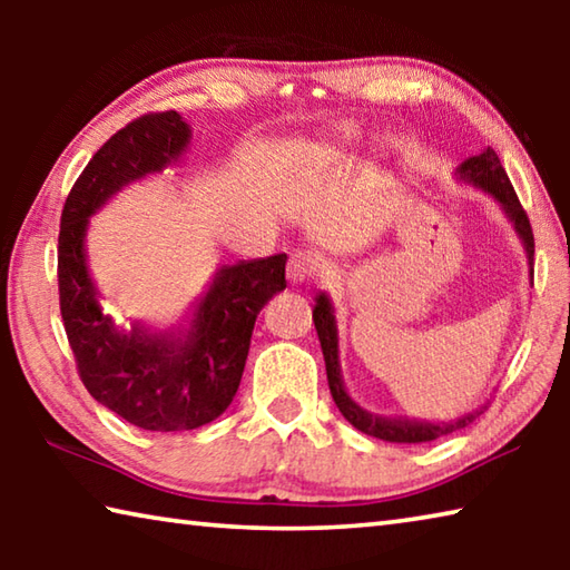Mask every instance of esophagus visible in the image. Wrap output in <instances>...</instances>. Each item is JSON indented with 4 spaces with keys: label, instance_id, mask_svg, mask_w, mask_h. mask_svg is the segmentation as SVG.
<instances>
[{
    "label": "esophagus",
    "instance_id": "34e87169",
    "mask_svg": "<svg viewBox=\"0 0 570 570\" xmlns=\"http://www.w3.org/2000/svg\"><path fill=\"white\" fill-rule=\"evenodd\" d=\"M316 272H320V258L312 250H294L292 256H288V266H286V276L292 278L294 284H304L312 278Z\"/></svg>",
    "mask_w": 570,
    "mask_h": 570
}]
</instances>
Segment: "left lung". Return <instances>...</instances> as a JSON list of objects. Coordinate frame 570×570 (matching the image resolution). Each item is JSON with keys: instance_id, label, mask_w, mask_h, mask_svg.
I'll list each match as a JSON object with an SVG mask.
<instances>
[{"instance_id": "8db88e82", "label": "left lung", "mask_w": 570, "mask_h": 570, "mask_svg": "<svg viewBox=\"0 0 570 570\" xmlns=\"http://www.w3.org/2000/svg\"><path fill=\"white\" fill-rule=\"evenodd\" d=\"M460 178H465L470 183H475L482 190H488L490 196H495L500 200V206L505 208V214L510 216V220L515 224V230L523 238L525 250H528V262L533 264V254H535V240H533V228H530V220L525 208L520 206L518 193L510 183L508 173L500 163L498 153L493 148L482 150L480 156L468 158L462 166L458 168ZM314 326L316 334H320L322 342V352H324V362H326V380H330V390L332 397L336 402V407L350 420L356 430H362L364 435L387 440V442H430L438 440L448 432H455L460 428H465L472 420L478 417L482 412H472L468 417H462L458 422H412V420H382L374 417V414H366L364 410L356 407V404L350 400V394L344 392L342 384V374H340V350H336V326H334V316H332V304L330 298L324 294L316 298L314 306Z\"/></svg>"}]
</instances>
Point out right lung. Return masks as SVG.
Instances as JSON below:
<instances>
[{
    "instance_id": "obj_1",
    "label": "right lung",
    "mask_w": 570,
    "mask_h": 570,
    "mask_svg": "<svg viewBox=\"0 0 570 570\" xmlns=\"http://www.w3.org/2000/svg\"><path fill=\"white\" fill-rule=\"evenodd\" d=\"M188 138L176 110L146 112L120 128L75 180L57 238L60 312L77 374L95 400L150 432L196 430L228 407L256 316L286 288V254H276L220 268L183 340L142 330L125 334L102 316L85 266L88 216L125 183L166 168Z\"/></svg>"
}]
</instances>
